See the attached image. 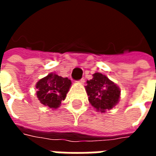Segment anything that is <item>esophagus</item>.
Wrapping results in <instances>:
<instances>
[{
  "instance_id": "1",
  "label": "esophagus",
  "mask_w": 156,
  "mask_h": 156,
  "mask_svg": "<svg viewBox=\"0 0 156 156\" xmlns=\"http://www.w3.org/2000/svg\"><path fill=\"white\" fill-rule=\"evenodd\" d=\"M78 83H84V79H83V78H81L79 81H78Z\"/></svg>"
}]
</instances>
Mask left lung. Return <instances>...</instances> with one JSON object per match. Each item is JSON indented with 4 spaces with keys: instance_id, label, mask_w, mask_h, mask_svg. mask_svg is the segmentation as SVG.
Here are the masks:
<instances>
[{
    "instance_id": "obj_1",
    "label": "left lung",
    "mask_w": 156,
    "mask_h": 156,
    "mask_svg": "<svg viewBox=\"0 0 156 156\" xmlns=\"http://www.w3.org/2000/svg\"><path fill=\"white\" fill-rule=\"evenodd\" d=\"M93 77L91 80L87 81V86H85L90 104L101 112H105V109H111L119 102L120 96L119 88L102 73H96Z\"/></svg>"
}]
</instances>
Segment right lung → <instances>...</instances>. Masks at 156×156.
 I'll use <instances>...</instances> for the list:
<instances>
[{"mask_svg":"<svg viewBox=\"0 0 156 156\" xmlns=\"http://www.w3.org/2000/svg\"><path fill=\"white\" fill-rule=\"evenodd\" d=\"M71 84V80L68 78L50 73L37 83V96L43 105L58 108L66 98Z\"/></svg>","mask_w":156,"mask_h":156,"instance_id":"1","label":"right lung"}]
</instances>
